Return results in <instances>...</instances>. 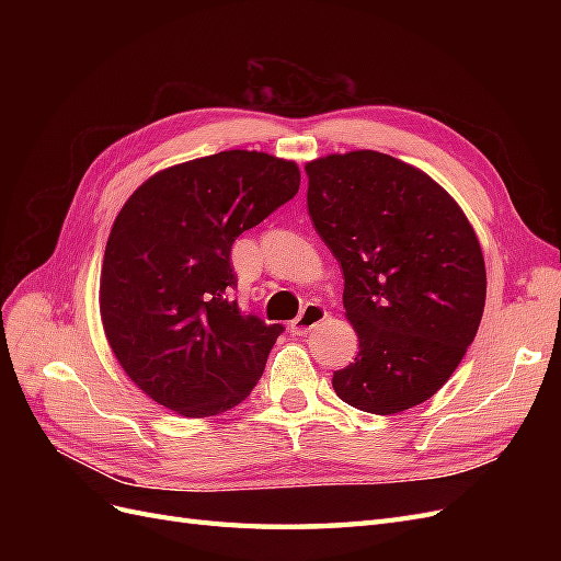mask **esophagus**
I'll use <instances>...</instances> for the list:
<instances>
[{"label": "esophagus", "mask_w": 561, "mask_h": 561, "mask_svg": "<svg viewBox=\"0 0 561 561\" xmlns=\"http://www.w3.org/2000/svg\"><path fill=\"white\" fill-rule=\"evenodd\" d=\"M325 316H328V311L320 307V304H307V307H304V311L290 322V332L295 334V336H304V334H309L311 330H316L322 320H325Z\"/></svg>", "instance_id": "34e87169"}]
</instances>
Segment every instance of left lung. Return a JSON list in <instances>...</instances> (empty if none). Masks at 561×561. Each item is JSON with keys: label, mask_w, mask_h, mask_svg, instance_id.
<instances>
[{"label": "left lung", "mask_w": 561, "mask_h": 561, "mask_svg": "<svg viewBox=\"0 0 561 561\" xmlns=\"http://www.w3.org/2000/svg\"><path fill=\"white\" fill-rule=\"evenodd\" d=\"M309 217L344 271L360 351L336 369L355 410L398 414L435 396L478 334L486 271L456 201L419 168L363 149L307 163Z\"/></svg>", "instance_id": "left-lung-1"}]
</instances>
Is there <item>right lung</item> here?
Instances as JSON below:
<instances>
[{
    "label": "right lung",
    "mask_w": 561,
    "mask_h": 561,
    "mask_svg": "<svg viewBox=\"0 0 561 561\" xmlns=\"http://www.w3.org/2000/svg\"><path fill=\"white\" fill-rule=\"evenodd\" d=\"M297 192V163L231 149L157 173L116 215L100 316L126 375L165 410L215 416L257 386L285 328L241 311L231 245Z\"/></svg>",
    "instance_id": "obj_1"
}]
</instances>
